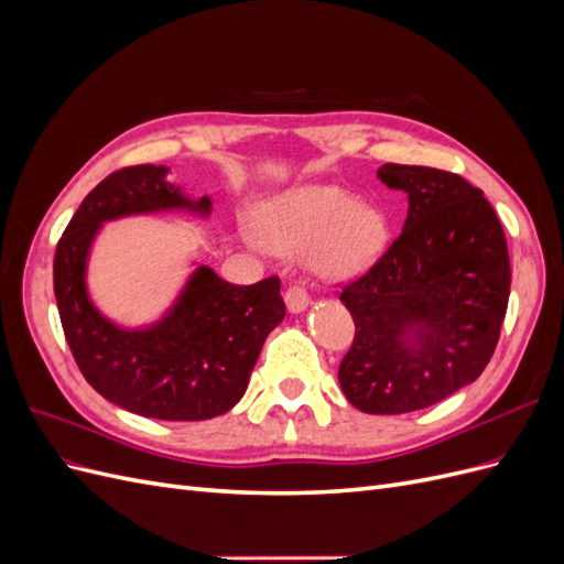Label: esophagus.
<instances>
[{
  "label": "esophagus",
  "instance_id": "34e87169",
  "mask_svg": "<svg viewBox=\"0 0 564 564\" xmlns=\"http://www.w3.org/2000/svg\"><path fill=\"white\" fill-rule=\"evenodd\" d=\"M284 303H286V308H289V313H303L305 308H308L311 305V296H308V292H305V286H301V284H292L286 289V294H284Z\"/></svg>",
  "mask_w": 564,
  "mask_h": 564
}]
</instances>
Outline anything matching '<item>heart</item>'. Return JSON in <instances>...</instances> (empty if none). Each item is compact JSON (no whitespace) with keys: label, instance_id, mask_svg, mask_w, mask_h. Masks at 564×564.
Here are the masks:
<instances>
[{"label":"heart","instance_id":"1","mask_svg":"<svg viewBox=\"0 0 564 564\" xmlns=\"http://www.w3.org/2000/svg\"><path fill=\"white\" fill-rule=\"evenodd\" d=\"M259 230L272 251H308L311 268L327 280L362 272L388 242L383 212L357 204L334 185H303L272 199L259 216Z\"/></svg>","mask_w":564,"mask_h":564}]
</instances>
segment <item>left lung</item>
<instances>
[{
  "label": "left lung",
  "mask_w": 564,
  "mask_h": 564,
  "mask_svg": "<svg viewBox=\"0 0 564 564\" xmlns=\"http://www.w3.org/2000/svg\"><path fill=\"white\" fill-rule=\"evenodd\" d=\"M379 181L406 193L400 237L340 301L355 338L338 383L367 414L433 406L491 360L510 296L501 220L466 178L431 166L383 164Z\"/></svg>",
  "instance_id": "1"
}]
</instances>
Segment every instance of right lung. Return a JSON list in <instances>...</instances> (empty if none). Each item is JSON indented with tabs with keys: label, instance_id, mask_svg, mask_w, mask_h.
<instances>
[{
	"label": "right lung",
	"instance_id": "obj_1",
	"mask_svg": "<svg viewBox=\"0 0 564 564\" xmlns=\"http://www.w3.org/2000/svg\"><path fill=\"white\" fill-rule=\"evenodd\" d=\"M166 174L164 164L127 166L84 197L56 247L54 294L67 346L96 392L139 416L207 421L242 400L268 334L284 319L280 280L237 286L197 265L162 317L141 327L100 313L87 284L91 247L110 220L209 218L212 197L193 199Z\"/></svg>",
	"mask_w": 564,
	"mask_h": 564
}]
</instances>
